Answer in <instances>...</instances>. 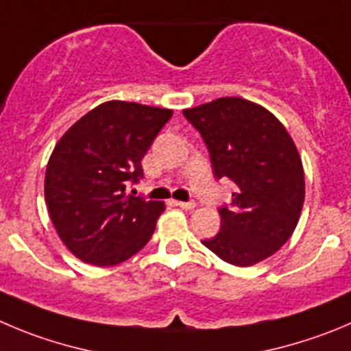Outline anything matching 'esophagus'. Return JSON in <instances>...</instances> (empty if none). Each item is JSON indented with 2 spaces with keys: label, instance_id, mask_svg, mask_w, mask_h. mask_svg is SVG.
Masks as SVG:
<instances>
[{
  "label": "esophagus",
  "instance_id": "34e87169",
  "mask_svg": "<svg viewBox=\"0 0 351 351\" xmlns=\"http://www.w3.org/2000/svg\"><path fill=\"white\" fill-rule=\"evenodd\" d=\"M175 204L180 206L182 209H194L195 208V201H189V202L178 201V202H175Z\"/></svg>",
  "mask_w": 351,
  "mask_h": 351
}]
</instances>
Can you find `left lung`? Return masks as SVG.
Returning <instances> with one entry per match:
<instances>
[{"instance_id": "1", "label": "left lung", "mask_w": 351, "mask_h": 351, "mask_svg": "<svg viewBox=\"0 0 351 351\" xmlns=\"http://www.w3.org/2000/svg\"><path fill=\"white\" fill-rule=\"evenodd\" d=\"M201 133L216 180L235 183L232 204L220 208L221 228L202 241L235 267H251L293 235L304 201V173L293 138L265 107L223 97L185 109Z\"/></svg>"}]
</instances>
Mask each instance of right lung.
<instances>
[{"label":"right lung","mask_w":351,"mask_h":351,"mask_svg":"<svg viewBox=\"0 0 351 351\" xmlns=\"http://www.w3.org/2000/svg\"><path fill=\"white\" fill-rule=\"evenodd\" d=\"M173 110L110 100L72 124L51 152L45 201L58 237L84 263L112 267L150 241L165 204L126 192Z\"/></svg>","instance_id":"obj_1"}]
</instances>
